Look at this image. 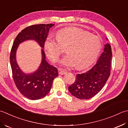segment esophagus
<instances>
[{
	"label": "esophagus",
	"instance_id": "esophagus-1",
	"mask_svg": "<svg viewBox=\"0 0 128 128\" xmlns=\"http://www.w3.org/2000/svg\"><path fill=\"white\" fill-rule=\"evenodd\" d=\"M67 71H65V70H61L59 72V74H61V75H64L65 74H67Z\"/></svg>",
	"mask_w": 128,
	"mask_h": 128
}]
</instances>
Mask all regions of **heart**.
Here are the masks:
<instances>
[{
	"instance_id": "b5f03b06",
	"label": "heart",
	"mask_w": 128,
	"mask_h": 128,
	"mask_svg": "<svg viewBox=\"0 0 128 128\" xmlns=\"http://www.w3.org/2000/svg\"><path fill=\"white\" fill-rule=\"evenodd\" d=\"M45 51L52 61L56 62L66 48L67 54L60 63L64 66L76 65L78 69L90 66L100 55L102 42L97 35L76 27H69L58 30L56 39L49 37L45 42Z\"/></svg>"
}]
</instances>
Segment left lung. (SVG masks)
<instances>
[{
    "mask_svg": "<svg viewBox=\"0 0 128 128\" xmlns=\"http://www.w3.org/2000/svg\"><path fill=\"white\" fill-rule=\"evenodd\" d=\"M112 56L111 46L106 44L97 64L88 71L77 74L75 82L68 87L70 92L80 100H88L97 94L110 74Z\"/></svg>",
    "mask_w": 128,
    "mask_h": 128,
    "instance_id": "left-lung-1",
    "label": "left lung"
}]
</instances>
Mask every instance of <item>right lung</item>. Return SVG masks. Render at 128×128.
I'll use <instances>...</instances> for the list:
<instances>
[{"label": "right lung", "mask_w": 128, "mask_h": 128, "mask_svg": "<svg viewBox=\"0 0 128 128\" xmlns=\"http://www.w3.org/2000/svg\"><path fill=\"white\" fill-rule=\"evenodd\" d=\"M54 24H38L25 28L15 38L10 51V61L14 82L18 90L31 100L45 97L50 91L54 80L58 74L56 67L46 62L45 52L42 49V61L38 69L31 74L22 72L16 61V49L19 44L28 40H34L44 48L50 28Z\"/></svg>", "instance_id": "obj_1"}]
</instances>
